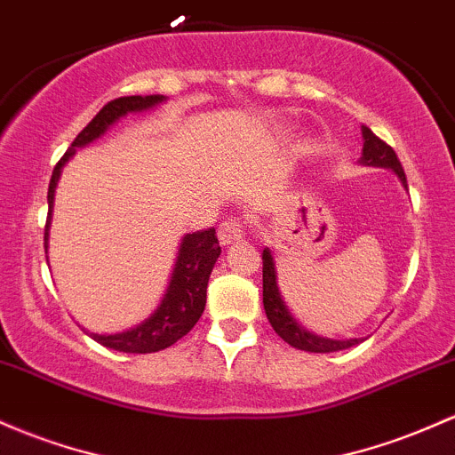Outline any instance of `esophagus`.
I'll use <instances>...</instances> for the list:
<instances>
[{"instance_id": "34e87169", "label": "esophagus", "mask_w": 455, "mask_h": 455, "mask_svg": "<svg viewBox=\"0 0 455 455\" xmlns=\"http://www.w3.org/2000/svg\"><path fill=\"white\" fill-rule=\"evenodd\" d=\"M242 235H243V228L237 220H227V222L220 224L218 239L222 246H228V243L237 242V239H242Z\"/></svg>"}]
</instances>
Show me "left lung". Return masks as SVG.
Segmentation results:
<instances>
[{
  "instance_id": "1",
  "label": "left lung",
  "mask_w": 455,
  "mask_h": 455,
  "mask_svg": "<svg viewBox=\"0 0 455 455\" xmlns=\"http://www.w3.org/2000/svg\"><path fill=\"white\" fill-rule=\"evenodd\" d=\"M363 153L358 164L361 166H373V168H388L391 172H395L403 189H408L406 174H403L402 164H399L395 151L388 147L387 142H382L371 129L363 124ZM263 308H266V315L272 323V328L276 331L278 337L283 341H287L291 347L304 349V352H317V354H328V352H339V349H347L356 343H361L363 339H328L319 337V334L307 331L296 317L289 311L287 302H284L281 287H278V274H276V261H274V254L269 248L263 251Z\"/></svg>"
}]
</instances>
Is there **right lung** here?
I'll list each match as a JSON object with an SVG mask.
<instances>
[{
	"label": "right lung",
	"instance_id": "obj_1",
	"mask_svg": "<svg viewBox=\"0 0 455 455\" xmlns=\"http://www.w3.org/2000/svg\"><path fill=\"white\" fill-rule=\"evenodd\" d=\"M166 101L164 94H147V97H121L109 101L97 116L82 129L64 157L60 159L58 166L53 168L52 181H49L47 203H49V216L47 227H44V252L49 251V227H52L53 218V201H56V188L62 174L64 164L77 153V148L88 147L90 142L99 140L108 132L112 124H116L127 114H138L153 109ZM220 243L216 237V228H207V231L188 233L181 237V243L177 248V259L171 272V281H168L166 291H164L162 300L157 308L138 326L127 328V331L116 334H97L88 332L97 343L109 349L124 354H151L159 349L171 347L179 339L186 337L192 331L194 323L198 322L204 311V302H207V283L212 276V269L216 266L220 257ZM49 261V257H47Z\"/></svg>",
	"mask_w": 455,
	"mask_h": 455
}]
</instances>
